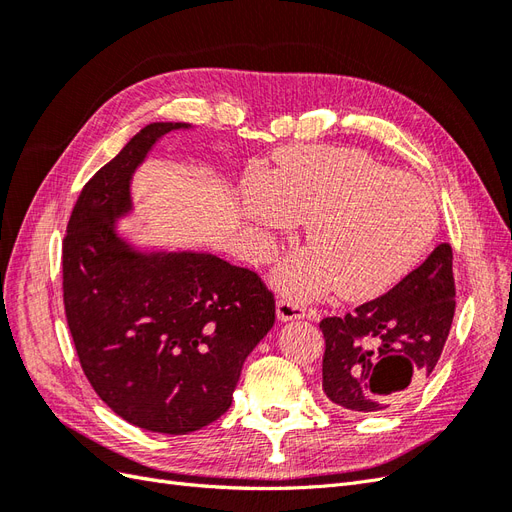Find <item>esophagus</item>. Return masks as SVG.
<instances>
[{"instance_id":"obj_1","label":"esophagus","mask_w":512,"mask_h":512,"mask_svg":"<svg viewBox=\"0 0 512 512\" xmlns=\"http://www.w3.org/2000/svg\"><path fill=\"white\" fill-rule=\"evenodd\" d=\"M309 316V309L305 305H301L299 301L292 299H280L277 301V318L280 320H297V318H305Z\"/></svg>"}]
</instances>
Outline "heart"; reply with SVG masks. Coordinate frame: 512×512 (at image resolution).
<instances>
[{"label": "heart", "instance_id": "1", "mask_svg": "<svg viewBox=\"0 0 512 512\" xmlns=\"http://www.w3.org/2000/svg\"><path fill=\"white\" fill-rule=\"evenodd\" d=\"M243 215L271 230L307 222L312 250L277 271V284L301 299L333 286L348 301L380 297L418 265L438 230L427 183L346 147L284 149L271 179L247 185Z\"/></svg>", "mask_w": 512, "mask_h": 512}]
</instances>
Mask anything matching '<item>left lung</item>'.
Segmentation results:
<instances>
[{
    "label": "left lung",
    "instance_id": "left-lung-1",
    "mask_svg": "<svg viewBox=\"0 0 512 512\" xmlns=\"http://www.w3.org/2000/svg\"><path fill=\"white\" fill-rule=\"evenodd\" d=\"M453 316V250L442 243L382 297L320 322L324 395L350 412L406 404L438 365Z\"/></svg>",
    "mask_w": 512,
    "mask_h": 512
}]
</instances>
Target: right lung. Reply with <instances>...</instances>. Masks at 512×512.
Instances as JSON below:
<instances>
[{"label": "right lung", "mask_w": 512, "mask_h": 512, "mask_svg": "<svg viewBox=\"0 0 512 512\" xmlns=\"http://www.w3.org/2000/svg\"><path fill=\"white\" fill-rule=\"evenodd\" d=\"M149 123L91 177L64 239V305L89 384L136 427L183 436L230 408L243 361L275 322L258 273L200 252H138L115 232L130 179L164 134Z\"/></svg>", "instance_id": "1"}]
</instances>
